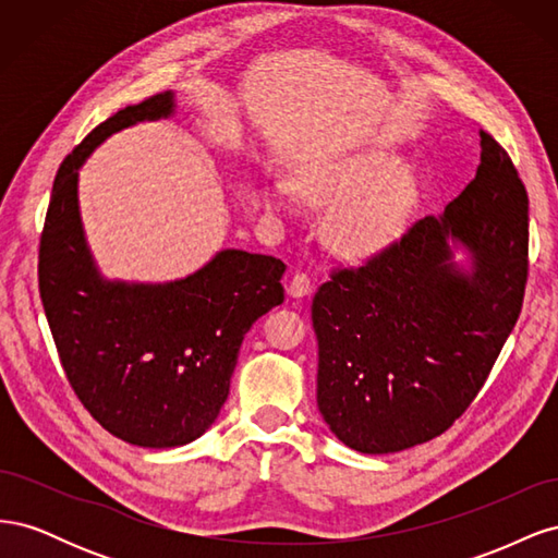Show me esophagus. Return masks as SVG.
<instances>
[{"mask_svg": "<svg viewBox=\"0 0 558 558\" xmlns=\"http://www.w3.org/2000/svg\"><path fill=\"white\" fill-rule=\"evenodd\" d=\"M312 279L305 275V272H295L293 279L289 281V286H286V291H289L291 298H305L312 293Z\"/></svg>", "mask_w": 558, "mask_h": 558, "instance_id": "obj_1", "label": "esophagus"}]
</instances>
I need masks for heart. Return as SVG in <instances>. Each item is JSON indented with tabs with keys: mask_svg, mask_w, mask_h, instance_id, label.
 I'll return each mask as SVG.
<instances>
[{
	"mask_svg": "<svg viewBox=\"0 0 558 558\" xmlns=\"http://www.w3.org/2000/svg\"><path fill=\"white\" fill-rule=\"evenodd\" d=\"M298 189L314 199L353 197L335 211L328 228L332 244L353 256L391 242L414 202V181L404 172L402 160L377 148L312 165L298 177ZM265 197L272 209H283L289 189L275 183Z\"/></svg>",
	"mask_w": 558,
	"mask_h": 558,
	"instance_id": "heart-1",
	"label": "heart"
}]
</instances>
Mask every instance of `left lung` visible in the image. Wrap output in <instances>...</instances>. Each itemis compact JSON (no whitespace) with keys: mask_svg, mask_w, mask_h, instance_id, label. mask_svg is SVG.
I'll return each mask as SVG.
<instances>
[{"mask_svg":"<svg viewBox=\"0 0 558 558\" xmlns=\"http://www.w3.org/2000/svg\"><path fill=\"white\" fill-rule=\"evenodd\" d=\"M480 167L442 216H426L312 300L316 402L361 453L442 435L475 400L508 340L529 277V195L510 156L480 132ZM471 253L465 270L448 240Z\"/></svg>","mask_w":558,"mask_h":558,"instance_id":"obj_1","label":"left lung"}]
</instances>
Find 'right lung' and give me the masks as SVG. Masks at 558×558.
<instances>
[{"label": "right lung", "mask_w": 558, "mask_h": 558, "mask_svg": "<svg viewBox=\"0 0 558 558\" xmlns=\"http://www.w3.org/2000/svg\"><path fill=\"white\" fill-rule=\"evenodd\" d=\"M174 113L160 93L99 123L60 165L39 244V293L64 375L99 426L170 449L221 412L248 328L283 302L286 265L240 248L167 283L109 281L90 256L78 170L113 132Z\"/></svg>", "instance_id": "right-lung-1"}]
</instances>
